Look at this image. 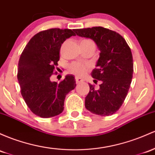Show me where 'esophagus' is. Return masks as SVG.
<instances>
[{"label": "esophagus", "instance_id": "1", "mask_svg": "<svg viewBox=\"0 0 155 155\" xmlns=\"http://www.w3.org/2000/svg\"><path fill=\"white\" fill-rule=\"evenodd\" d=\"M81 81H83V79H81V78H79V77H76V84H79V83L81 82Z\"/></svg>", "mask_w": 155, "mask_h": 155}]
</instances>
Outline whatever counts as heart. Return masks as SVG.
Listing matches in <instances>:
<instances>
[{
  "label": "heart",
  "instance_id": "heart-1",
  "mask_svg": "<svg viewBox=\"0 0 155 155\" xmlns=\"http://www.w3.org/2000/svg\"><path fill=\"white\" fill-rule=\"evenodd\" d=\"M81 43H91L94 44L93 41H91V40H83L81 42ZM88 69L87 65H84V64H81L80 63H78V62H74L72 63L70 65L69 70L70 72L72 73L76 76H83L85 73L87 72Z\"/></svg>",
  "mask_w": 155,
  "mask_h": 155
}]
</instances>
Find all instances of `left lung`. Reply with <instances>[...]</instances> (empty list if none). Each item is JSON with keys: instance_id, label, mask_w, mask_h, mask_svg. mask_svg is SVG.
Returning a JSON list of instances; mask_svg holds the SVG:
<instances>
[{"instance_id": "obj_1", "label": "left lung", "mask_w": 155, "mask_h": 155, "mask_svg": "<svg viewBox=\"0 0 155 155\" xmlns=\"http://www.w3.org/2000/svg\"><path fill=\"white\" fill-rule=\"evenodd\" d=\"M78 36L92 39L100 51L91 76L100 81L98 89L89 84L85 107L92 113L108 116L115 113L124 101L132 82L133 59L131 49L121 35L101 26L75 29Z\"/></svg>"}]
</instances>
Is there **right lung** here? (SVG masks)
Wrapping results in <instances>:
<instances>
[{
  "label": "right lung",
  "instance_id": "add662e5",
  "mask_svg": "<svg viewBox=\"0 0 155 155\" xmlns=\"http://www.w3.org/2000/svg\"><path fill=\"white\" fill-rule=\"evenodd\" d=\"M74 31L57 28L42 31L31 39L20 55L18 68L20 92L37 116L51 118L62 113L66 95L76 87L73 75H67L59 83L50 79L58 65L61 45L76 35Z\"/></svg>",
  "mask_w": 155,
  "mask_h": 155
}]
</instances>
